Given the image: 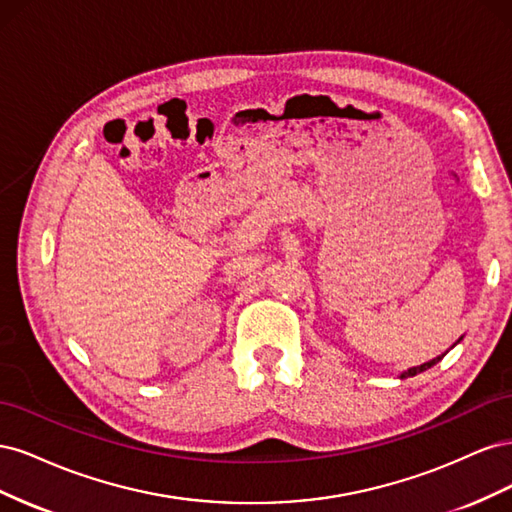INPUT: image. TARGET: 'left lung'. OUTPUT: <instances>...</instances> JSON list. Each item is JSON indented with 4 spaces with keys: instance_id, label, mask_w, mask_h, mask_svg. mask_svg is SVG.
Instances as JSON below:
<instances>
[{
    "instance_id": "8db88e82",
    "label": "left lung",
    "mask_w": 512,
    "mask_h": 512,
    "mask_svg": "<svg viewBox=\"0 0 512 512\" xmlns=\"http://www.w3.org/2000/svg\"><path fill=\"white\" fill-rule=\"evenodd\" d=\"M444 356V354H442ZM442 356H438V359H431V361H427V363H423L421 367H412V369H408L406 371V374H401V378H410V376H416V374H421V371H425V369H429V367H433V365H436L440 359H442Z\"/></svg>"
}]
</instances>
